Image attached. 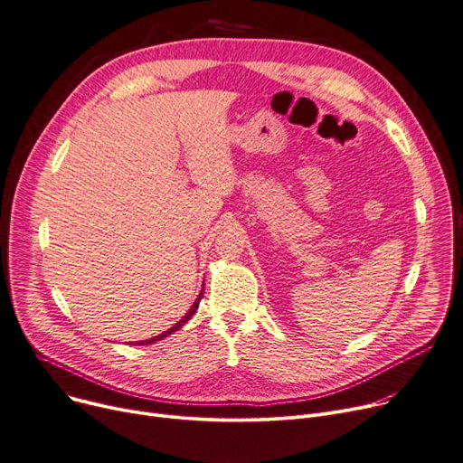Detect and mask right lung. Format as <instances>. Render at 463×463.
I'll return each instance as SVG.
<instances>
[{
  "instance_id": "right-lung-1",
  "label": "right lung",
  "mask_w": 463,
  "mask_h": 463,
  "mask_svg": "<svg viewBox=\"0 0 463 463\" xmlns=\"http://www.w3.org/2000/svg\"><path fill=\"white\" fill-rule=\"evenodd\" d=\"M204 290V288H203ZM203 290L199 292V296H197V299L194 301V305L190 307L188 309V313L184 315L171 329H167V331H164L162 335H156V336H152V338H146V341H139V343H130V345H134V346H145V345H152V343H158V341H162V338H165V336H169V335H173L175 331H178L184 324H186L188 320H192V317L197 313V309H199V303H201V298H203Z\"/></svg>"
}]
</instances>
